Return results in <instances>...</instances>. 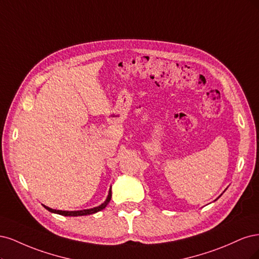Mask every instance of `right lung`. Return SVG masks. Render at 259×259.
Wrapping results in <instances>:
<instances>
[{"mask_svg": "<svg viewBox=\"0 0 259 259\" xmlns=\"http://www.w3.org/2000/svg\"><path fill=\"white\" fill-rule=\"evenodd\" d=\"M111 198H112V191L110 189V191H108V196H107L106 200L102 204H100L99 206H96V207H93V208H88V210H80V211H61V210H54V208H51V207H48L46 205H44V206H45L46 210H48L49 212L60 214V215H63V216H82V215L95 214L99 211L103 210V208L107 205V203L111 201Z\"/></svg>", "mask_w": 259, "mask_h": 259, "instance_id": "obj_1", "label": "right lung"}]
</instances>
